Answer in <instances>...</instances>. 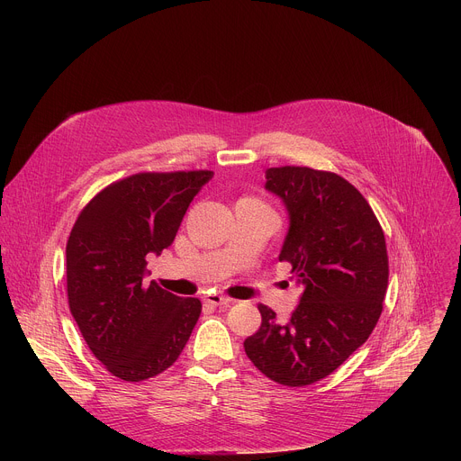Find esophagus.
I'll return each mask as SVG.
<instances>
[{
	"label": "esophagus",
	"mask_w": 461,
	"mask_h": 461,
	"mask_svg": "<svg viewBox=\"0 0 461 461\" xmlns=\"http://www.w3.org/2000/svg\"><path fill=\"white\" fill-rule=\"evenodd\" d=\"M204 303L212 304V306H221V304L230 303V299L221 295V294H208V295H204Z\"/></svg>",
	"instance_id": "1"
}]
</instances>
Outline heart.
Masks as SVG:
<instances>
[{"mask_svg":"<svg viewBox=\"0 0 461 461\" xmlns=\"http://www.w3.org/2000/svg\"><path fill=\"white\" fill-rule=\"evenodd\" d=\"M246 201H255V203H260V201H257V199H246Z\"/></svg>","mask_w":461,"mask_h":461,"instance_id":"obj_1","label":"heart"}]
</instances>
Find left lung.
Wrapping results in <instances>:
<instances>
[{
  "mask_svg": "<svg viewBox=\"0 0 461 461\" xmlns=\"http://www.w3.org/2000/svg\"><path fill=\"white\" fill-rule=\"evenodd\" d=\"M290 230L279 260L303 288L288 322L258 304L262 322L244 341L249 361L285 386L330 375L372 334L388 285L383 228L365 196L343 176L301 166L270 167Z\"/></svg>",
  "mask_w": 461,
  "mask_h": 461,
  "instance_id": "8db88e82",
  "label": "left lung"
}]
</instances>
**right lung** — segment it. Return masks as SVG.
I'll return each instance as SVG.
<instances>
[{
  "mask_svg": "<svg viewBox=\"0 0 461 461\" xmlns=\"http://www.w3.org/2000/svg\"><path fill=\"white\" fill-rule=\"evenodd\" d=\"M213 171H144L120 178L80 212L68 240L69 310L89 350L116 377L139 383L167 370L203 312L155 281L146 255L171 246L193 196Z\"/></svg>",
  "mask_w": 461,
  "mask_h": 461,
  "instance_id": "obj_1",
  "label": "right lung"
}]
</instances>
